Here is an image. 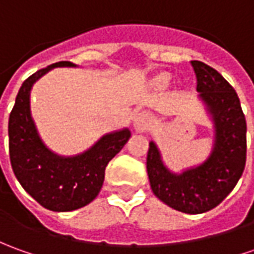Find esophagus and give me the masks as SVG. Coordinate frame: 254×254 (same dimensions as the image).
<instances>
[{
  "label": "esophagus",
  "mask_w": 254,
  "mask_h": 254,
  "mask_svg": "<svg viewBox=\"0 0 254 254\" xmlns=\"http://www.w3.org/2000/svg\"><path fill=\"white\" fill-rule=\"evenodd\" d=\"M151 124H153V120H151V117H150L149 114L140 113L136 115L133 127L136 129V132H144V130H147L151 127Z\"/></svg>",
  "instance_id": "obj_1"
}]
</instances>
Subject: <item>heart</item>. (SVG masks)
<instances>
[{"instance_id": "b5f03b06", "label": "heart", "mask_w": 254, "mask_h": 254, "mask_svg": "<svg viewBox=\"0 0 254 254\" xmlns=\"http://www.w3.org/2000/svg\"><path fill=\"white\" fill-rule=\"evenodd\" d=\"M170 75H161V76H158L156 79V84L157 86H160V87H167V86L170 84Z\"/></svg>"}]
</instances>
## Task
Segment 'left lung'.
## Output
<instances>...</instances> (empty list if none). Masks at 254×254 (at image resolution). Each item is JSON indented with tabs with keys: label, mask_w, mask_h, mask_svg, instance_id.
<instances>
[{
	"label": "left lung",
	"mask_w": 254,
	"mask_h": 254,
	"mask_svg": "<svg viewBox=\"0 0 254 254\" xmlns=\"http://www.w3.org/2000/svg\"><path fill=\"white\" fill-rule=\"evenodd\" d=\"M200 100L214 124V144L206 161L170 171L154 141L149 143L147 175L151 190L167 206L186 214L217 207L235 188L246 163V120L234 87L204 62L192 61Z\"/></svg>",
	"instance_id": "left-lung-1"
}]
</instances>
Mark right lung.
Listing matches in <instances>:
<instances>
[{"label": "right lung", "mask_w": 254, "mask_h": 254, "mask_svg": "<svg viewBox=\"0 0 254 254\" xmlns=\"http://www.w3.org/2000/svg\"><path fill=\"white\" fill-rule=\"evenodd\" d=\"M76 65L55 62L26 79L19 89L8 124L9 158L15 177L26 192L51 211H72L97 197L107 164L130 137L125 127L100 137L90 149L72 157L55 154L39 136L30 113L33 84L51 69Z\"/></svg>", "instance_id": "obj_1"}]
</instances>
